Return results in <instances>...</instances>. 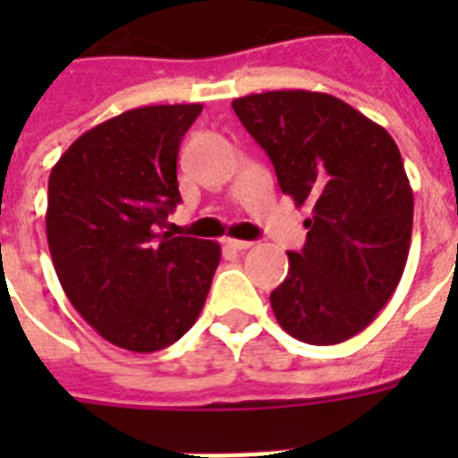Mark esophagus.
<instances>
[{
  "mask_svg": "<svg viewBox=\"0 0 458 458\" xmlns=\"http://www.w3.org/2000/svg\"><path fill=\"white\" fill-rule=\"evenodd\" d=\"M225 245H228L230 250H238V252H242V250H250V248H252V242H248V240H235V238H228V240H225Z\"/></svg>",
  "mask_w": 458,
  "mask_h": 458,
  "instance_id": "34e87169",
  "label": "esophagus"
}]
</instances>
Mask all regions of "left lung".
I'll use <instances>...</instances> for the list:
<instances>
[{"mask_svg":"<svg viewBox=\"0 0 458 458\" xmlns=\"http://www.w3.org/2000/svg\"><path fill=\"white\" fill-rule=\"evenodd\" d=\"M301 208L307 245L287 252L289 272L269 294L279 327L311 345L344 344L390 301L400 284L414 196L385 127L334 95L269 90L233 100Z\"/></svg>","mask_w":458,"mask_h":458,"instance_id":"8db88e82","label":"left lung"}]
</instances>
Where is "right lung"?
Returning <instances> with one entry per match:
<instances>
[{"mask_svg": "<svg viewBox=\"0 0 458 458\" xmlns=\"http://www.w3.org/2000/svg\"><path fill=\"white\" fill-rule=\"evenodd\" d=\"M203 105H149L81 134L48 176L46 238L75 311L154 353L189 331L220 262L213 240L161 233L181 200L179 144Z\"/></svg>", "mask_w": 458, "mask_h": 458, "instance_id": "right-lung-1", "label": "right lung"}]
</instances>
